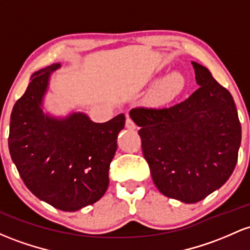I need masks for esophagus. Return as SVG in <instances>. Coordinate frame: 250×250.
I'll list each match as a JSON object with an SVG mask.
<instances>
[{
	"label": "esophagus",
	"instance_id": "1",
	"mask_svg": "<svg viewBox=\"0 0 250 250\" xmlns=\"http://www.w3.org/2000/svg\"><path fill=\"white\" fill-rule=\"evenodd\" d=\"M125 127H127L128 129H135L136 125L134 123V121L131 120L130 117H127V119H125Z\"/></svg>",
	"mask_w": 250,
	"mask_h": 250
}]
</instances>
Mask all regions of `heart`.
<instances>
[{
    "label": "heart",
    "instance_id": "1",
    "mask_svg": "<svg viewBox=\"0 0 250 250\" xmlns=\"http://www.w3.org/2000/svg\"><path fill=\"white\" fill-rule=\"evenodd\" d=\"M184 87H185V79L182 73L173 72L156 85L153 91V98L158 103L168 102L182 94Z\"/></svg>",
    "mask_w": 250,
    "mask_h": 250
}]
</instances>
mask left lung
Segmentation results:
<instances>
[{
    "label": "left lung",
    "instance_id": "left-lung-1",
    "mask_svg": "<svg viewBox=\"0 0 250 250\" xmlns=\"http://www.w3.org/2000/svg\"><path fill=\"white\" fill-rule=\"evenodd\" d=\"M198 90L166 108L136 106L141 147L153 182L166 197L197 203L221 188L237 163L241 123L231 94L192 62Z\"/></svg>",
    "mask_w": 250,
    "mask_h": 250
}]
</instances>
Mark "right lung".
<instances>
[{
	"mask_svg": "<svg viewBox=\"0 0 250 250\" xmlns=\"http://www.w3.org/2000/svg\"><path fill=\"white\" fill-rule=\"evenodd\" d=\"M53 64L33 73L10 115L9 152L24 185L56 209L77 211L94 204L109 185V167L125 117L95 123L86 115L57 120L43 115L41 100Z\"/></svg>",
	"mask_w": 250,
	"mask_h": 250,
	"instance_id": "add662e5",
	"label": "right lung"
}]
</instances>
